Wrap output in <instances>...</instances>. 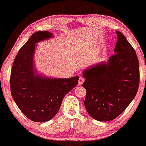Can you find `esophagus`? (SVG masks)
I'll list each match as a JSON object with an SVG mask.
<instances>
[{
  "label": "esophagus",
  "instance_id": "obj_1",
  "mask_svg": "<svg viewBox=\"0 0 146 146\" xmlns=\"http://www.w3.org/2000/svg\"><path fill=\"white\" fill-rule=\"evenodd\" d=\"M84 80H85L84 78L82 77V76H80V78H79L78 84H79V85H82V84H83L84 82Z\"/></svg>",
  "mask_w": 146,
  "mask_h": 146
}]
</instances>
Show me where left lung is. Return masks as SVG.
<instances>
[{
	"instance_id": "left-lung-1",
	"label": "left lung",
	"mask_w": 146,
	"mask_h": 146,
	"mask_svg": "<svg viewBox=\"0 0 146 146\" xmlns=\"http://www.w3.org/2000/svg\"><path fill=\"white\" fill-rule=\"evenodd\" d=\"M116 34L115 54L108 62L94 66L83 73L86 110L100 121L112 120L120 115L139 88V66L135 50L122 33L117 31Z\"/></svg>"
}]
</instances>
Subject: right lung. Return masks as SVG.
I'll return each mask as SVG.
<instances>
[{
	"mask_svg": "<svg viewBox=\"0 0 146 146\" xmlns=\"http://www.w3.org/2000/svg\"><path fill=\"white\" fill-rule=\"evenodd\" d=\"M52 36L48 31L34 33L19 50L11 69L12 96L23 114L36 122L55 116L64 97L78 83V76L50 79L36 75L33 64L36 43Z\"/></svg>",
	"mask_w": 146,
	"mask_h": 146,
	"instance_id": "obj_1",
	"label": "right lung"
}]
</instances>
